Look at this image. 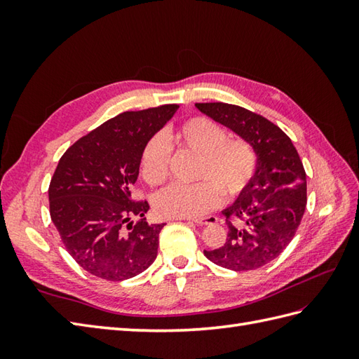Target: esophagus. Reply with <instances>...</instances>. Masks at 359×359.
I'll return each instance as SVG.
<instances>
[{"instance_id": "34e87169", "label": "esophagus", "mask_w": 359, "mask_h": 359, "mask_svg": "<svg viewBox=\"0 0 359 359\" xmlns=\"http://www.w3.org/2000/svg\"><path fill=\"white\" fill-rule=\"evenodd\" d=\"M188 222H194L197 225H212L217 222L216 216H208V217H199V219H187Z\"/></svg>"}]
</instances>
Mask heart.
I'll return each mask as SVG.
<instances>
[{
  "label": "heart",
  "mask_w": 359,
  "mask_h": 359,
  "mask_svg": "<svg viewBox=\"0 0 359 359\" xmlns=\"http://www.w3.org/2000/svg\"><path fill=\"white\" fill-rule=\"evenodd\" d=\"M191 149L199 154L194 185H171L156 196L160 216L171 219L201 217L226 197L239 196L253 179L257 157L242 139H226L225 129L207 117H193L171 128L162 137H152L140 157L143 179L151 185L163 184L170 171V148Z\"/></svg>",
  "instance_id": "1"
}]
</instances>
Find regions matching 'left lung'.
Returning <instances> with one entry per match:
<instances>
[{"mask_svg": "<svg viewBox=\"0 0 359 359\" xmlns=\"http://www.w3.org/2000/svg\"><path fill=\"white\" fill-rule=\"evenodd\" d=\"M196 108L253 147L257 168L248 187L224 210V247L203 251L211 262L233 271L261 269L294 238L307 205V175L290 137L270 120L228 103Z\"/></svg>", "mask_w": 359, "mask_h": 359, "instance_id": "8db88e82", "label": "left lung"}]
</instances>
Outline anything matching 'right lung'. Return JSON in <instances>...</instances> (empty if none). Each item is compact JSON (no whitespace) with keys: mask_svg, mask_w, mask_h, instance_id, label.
Listing matches in <instances>:
<instances>
[{"mask_svg":"<svg viewBox=\"0 0 359 359\" xmlns=\"http://www.w3.org/2000/svg\"><path fill=\"white\" fill-rule=\"evenodd\" d=\"M177 108L121 112L60 158L49 185L50 219L67 253L97 278L125 280L156 261L165 224L149 225L148 202L134 201L131 191L144 144Z\"/></svg>","mask_w":359,"mask_h":359,"instance_id":"1","label":"right lung"}]
</instances>
